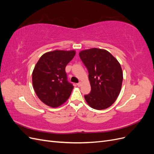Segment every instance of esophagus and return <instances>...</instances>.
I'll use <instances>...</instances> for the list:
<instances>
[{
    "label": "esophagus",
    "mask_w": 154,
    "mask_h": 154,
    "mask_svg": "<svg viewBox=\"0 0 154 154\" xmlns=\"http://www.w3.org/2000/svg\"><path fill=\"white\" fill-rule=\"evenodd\" d=\"M82 84V82H80L78 83H77V85H78V87H81Z\"/></svg>",
    "instance_id": "esophagus-1"
}]
</instances>
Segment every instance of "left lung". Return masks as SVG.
I'll return each mask as SVG.
<instances>
[{
	"mask_svg": "<svg viewBox=\"0 0 154 154\" xmlns=\"http://www.w3.org/2000/svg\"><path fill=\"white\" fill-rule=\"evenodd\" d=\"M79 55L88 70L91 87L90 94L84 96L86 102L96 110L109 108L122 89L123 76L120 63L105 49L83 50Z\"/></svg>",
	"mask_w": 154,
	"mask_h": 154,
	"instance_id": "1",
	"label": "left lung"
}]
</instances>
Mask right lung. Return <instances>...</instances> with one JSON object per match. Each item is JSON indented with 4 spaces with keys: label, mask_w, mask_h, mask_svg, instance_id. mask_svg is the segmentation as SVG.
<instances>
[{
    "label": "right lung",
    "mask_w": 154,
    "mask_h": 154,
    "mask_svg": "<svg viewBox=\"0 0 154 154\" xmlns=\"http://www.w3.org/2000/svg\"><path fill=\"white\" fill-rule=\"evenodd\" d=\"M76 51L55 50L44 54L32 73V86L36 96L44 103L56 108L66 102L73 85L68 82L66 67Z\"/></svg>",
    "instance_id": "1"
}]
</instances>
